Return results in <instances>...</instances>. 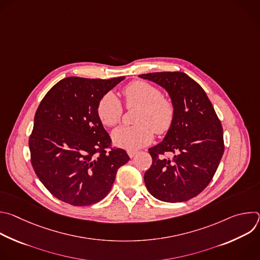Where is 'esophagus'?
I'll return each mask as SVG.
<instances>
[{"label": "esophagus", "mask_w": 260, "mask_h": 260, "mask_svg": "<svg viewBox=\"0 0 260 260\" xmlns=\"http://www.w3.org/2000/svg\"><path fill=\"white\" fill-rule=\"evenodd\" d=\"M137 151H135V150H128L127 151V154H128V156L131 157V158H133V157H135L136 155H137Z\"/></svg>", "instance_id": "1"}]
</instances>
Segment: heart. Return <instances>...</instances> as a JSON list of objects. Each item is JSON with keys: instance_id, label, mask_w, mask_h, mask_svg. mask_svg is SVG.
<instances>
[{"instance_id": "heart-1", "label": "heart", "mask_w": 260, "mask_h": 260, "mask_svg": "<svg viewBox=\"0 0 260 260\" xmlns=\"http://www.w3.org/2000/svg\"><path fill=\"white\" fill-rule=\"evenodd\" d=\"M126 108H138L134 126H122L112 133L113 143L127 150H136L153 140V132L164 135L170 131L175 119L173 102L161 95L156 86L136 80L122 90ZM123 108L113 92L105 93L96 105V114L103 125L113 127L122 117Z\"/></svg>"}]
</instances>
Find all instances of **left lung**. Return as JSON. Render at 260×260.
<instances>
[{"label": "left lung", "instance_id": "left-lung-1", "mask_svg": "<svg viewBox=\"0 0 260 260\" xmlns=\"http://www.w3.org/2000/svg\"><path fill=\"white\" fill-rule=\"evenodd\" d=\"M164 87L174 106L175 119L165 139L149 148L146 187L155 199L181 203L200 194L213 179L224 152L223 129L205 90L182 72L142 74ZM166 153H173L170 159Z\"/></svg>", "mask_w": 260, "mask_h": 260}]
</instances>
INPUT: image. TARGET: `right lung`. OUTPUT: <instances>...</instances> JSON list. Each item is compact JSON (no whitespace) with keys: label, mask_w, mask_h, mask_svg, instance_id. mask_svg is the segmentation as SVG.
Listing matches in <instances>:
<instances>
[{"label":"right lung","mask_w":260,"mask_h":260,"mask_svg":"<svg viewBox=\"0 0 260 260\" xmlns=\"http://www.w3.org/2000/svg\"><path fill=\"white\" fill-rule=\"evenodd\" d=\"M123 79L64 78L37 109L28 140L30 162L56 199L80 207L102 201L117 170L129 160L125 150L111 147L96 114L100 99Z\"/></svg>","instance_id":"add662e5"}]
</instances>
